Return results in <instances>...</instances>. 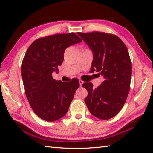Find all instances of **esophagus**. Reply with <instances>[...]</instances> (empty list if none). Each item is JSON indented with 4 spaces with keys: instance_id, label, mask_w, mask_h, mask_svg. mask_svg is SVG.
Segmentation results:
<instances>
[{
    "instance_id": "obj_1",
    "label": "esophagus",
    "mask_w": 153,
    "mask_h": 153,
    "mask_svg": "<svg viewBox=\"0 0 153 153\" xmlns=\"http://www.w3.org/2000/svg\"><path fill=\"white\" fill-rule=\"evenodd\" d=\"M84 83V82H83V80H79V84H80V86H82V84Z\"/></svg>"
}]
</instances>
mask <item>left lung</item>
I'll return each mask as SVG.
<instances>
[{"label": "left lung", "instance_id": "obj_1", "mask_svg": "<svg viewBox=\"0 0 153 153\" xmlns=\"http://www.w3.org/2000/svg\"><path fill=\"white\" fill-rule=\"evenodd\" d=\"M93 51L91 73L99 72L105 80L94 88L93 84L84 82L88 91L85 103L94 116L108 120L119 113L130 91L131 62L127 47L113 34L94 31L77 33Z\"/></svg>", "mask_w": 153, "mask_h": 153}]
</instances>
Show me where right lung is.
Masks as SVG:
<instances>
[{"label":"right lung","mask_w":153,"mask_h":153,"mask_svg":"<svg viewBox=\"0 0 153 153\" xmlns=\"http://www.w3.org/2000/svg\"><path fill=\"white\" fill-rule=\"evenodd\" d=\"M81 41L74 33L55 34L35 40L25 52L21 67L25 95L34 113L44 120L62 118L80 86L76 78L69 82L56 81L52 73L62 64L67 47Z\"/></svg>","instance_id":"add662e5"}]
</instances>
